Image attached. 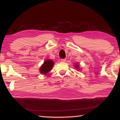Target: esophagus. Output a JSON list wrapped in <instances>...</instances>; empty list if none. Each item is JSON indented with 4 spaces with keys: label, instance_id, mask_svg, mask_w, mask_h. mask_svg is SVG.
<instances>
[{
    "label": "esophagus",
    "instance_id": "1",
    "mask_svg": "<svg viewBox=\"0 0 120 120\" xmlns=\"http://www.w3.org/2000/svg\"><path fill=\"white\" fill-rule=\"evenodd\" d=\"M61 61L62 62H66V60L65 59H61Z\"/></svg>",
    "mask_w": 120,
    "mask_h": 120
}]
</instances>
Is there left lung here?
Returning a JSON list of instances; mask_svg holds the SVG:
<instances>
[{"label":"left lung","instance_id":"left-lung-1","mask_svg":"<svg viewBox=\"0 0 120 120\" xmlns=\"http://www.w3.org/2000/svg\"><path fill=\"white\" fill-rule=\"evenodd\" d=\"M80 64H74V67L75 69H76L77 70H80ZM80 71V70H79Z\"/></svg>","mask_w":120,"mask_h":120}]
</instances>
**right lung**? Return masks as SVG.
I'll return each instance as SVG.
<instances>
[{"instance_id": "1", "label": "right lung", "mask_w": 120, "mask_h": 120, "mask_svg": "<svg viewBox=\"0 0 120 120\" xmlns=\"http://www.w3.org/2000/svg\"><path fill=\"white\" fill-rule=\"evenodd\" d=\"M54 63L51 59H46L39 69L40 72L44 75H46L50 71L54 66Z\"/></svg>"}]
</instances>
